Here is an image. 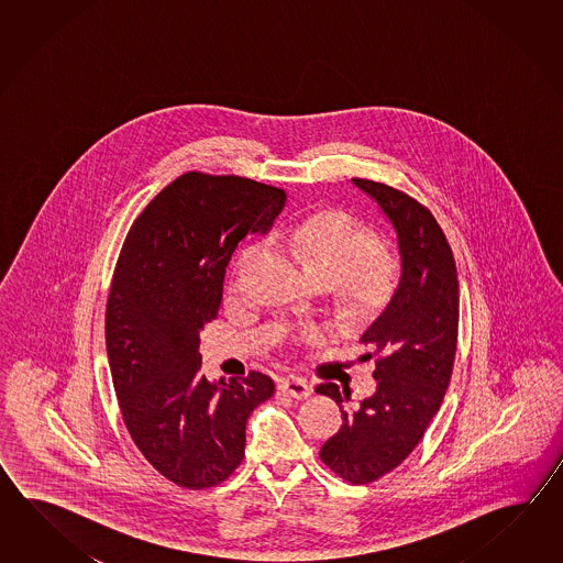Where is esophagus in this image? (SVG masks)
<instances>
[{"instance_id": "esophagus-1", "label": "esophagus", "mask_w": 563, "mask_h": 563, "mask_svg": "<svg viewBox=\"0 0 563 563\" xmlns=\"http://www.w3.org/2000/svg\"><path fill=\"white\" fill-rule=\"evenodd\" d=\"M279 390L284 393V395L291 396V398H308L311 395V386L310 383H306V380H301V378H287V380H282L279 384Z\"/></svg>"}]
</instances>
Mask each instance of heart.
I'll use <instances>...</instances> for the list:
<instances>
[{
  "instance_id": "obj_1",
  "label": "heart",
  "mask_w": 563,
  "mask_h": 563,
  "mask_svg": "<svg viewBox=\"0 0 563 563\" xmlns=\"http://www.w3.org/2000/svg\"><path fill=\"white\" fill-rule=\"evenodd\" d=\"M277 238L313 276L334 284L335 298L347 318L368 322L395 301L402 282L396 255L380 252L378 235L346 211H322L299 223L277 229ZM260 245H247L238 257L235 276L257 255ZM296 338L308 344L322 342V325H301Z\"/></svg>"
}]
</instances>
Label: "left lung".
Returning a JSON list of instances; mask_svg holds the SVG:
<instances>
[{"label":"left lung","mask_w":563,"mask_h":563,"mask_svg":"<svg viewBox=\"0 0 563 563\" xmlns=\"http://www.w3.org/2000/svg\"><path fill=\"white\" fill-rule=\"evenodd\" d=\"M352 180L393 221L402 282L360 340L371 350L360 360L376 362V393L346 410L350 393L338 384H318L316 393L335 400L344 417L323 443V465L352 485H368L407 461L443 405L459 340V279L453 250L429 207L390 185Z\"/></svg>","instance_id":"1"}]
</instances>
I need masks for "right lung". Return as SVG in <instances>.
<instances>
[{
    "mask_svg": "<svg viewBox=\"0 0 563 563\" xmlns=\"http://www.w3.org/2000/svg\"><path fill=\"white\" fill-rule=\"evenodd\" d=\"M284 189L189 170L146 205L122 243L107 301V352L132 443L175 485L209 489L245 456V424L276 393L264 372L211 384L199 330L216 320L231 253L267 231Z\"/></svg>",
    "mask_w": 563,
    "mask_h": 563,
    "instance_id": "obj_1",
    "label": "right lung"
}]
</instances>
